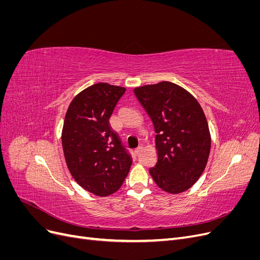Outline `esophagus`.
Instances as JSON below:
<instances>
[{"mask_svg":"<svg viewBox=\"0 0 260 260\" xmlns=\"http://www.w3.org/2000/svg\"><path fill=\"white\" fill-rule=\"evenodd\" d=\"M142 149H143V147H142V145H140V146H138L136 149H135V154L136 155H140V153L142 152Z\"/></svg>","mask_w":260,"mask_h":260,"instance_id":"esophagus-1","label":"esophagus"}]
</instances>
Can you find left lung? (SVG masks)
<instances>
[{"mask_svg": "<svg viewBox=\"0 0 260 260\" xmlns=\"http://www.w3.org/2000/svg\"><path fill=\"white\" fill-rule=\"evenodd\" d=\"M151 118L158 158L149 174L161 190L179 194L202 176L210 152L205 114L190 92L169 81L136 88Z\"/></svg>", "mask_w": 260, "mask_h": 260, "instance_id": "left-lung-1", "label": "left lung"}]
</instances>
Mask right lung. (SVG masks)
Here are the masks:
<instances>
[{
  "mask_svg": "<svg viewBox=\"0 0 260 260\" xmlns=\"http://www.w3.org/2000/svg\"><path fill=\"white\" fill-rule=\"evenodd\" d=\"M124 92L122 86L93 84L77 94L65 116L61 143L67 167L78 184L98 196L119 190L132 164L109 124Z\"/></svg>",
  "mask_w": 260,
  "mask_h": 260,
  "instance_id": "1",
  "label": "right lung"
}]
</instances>
